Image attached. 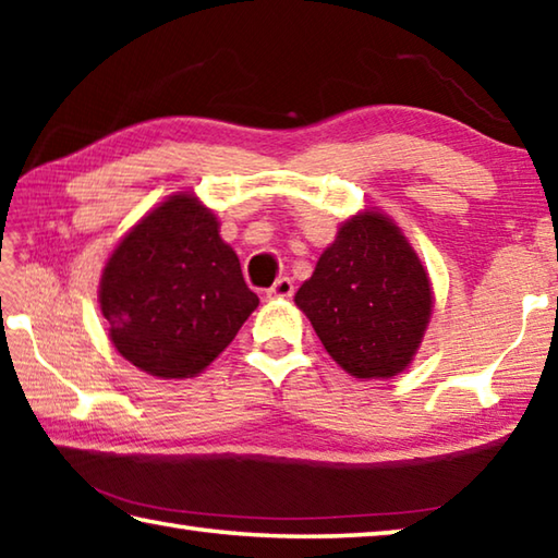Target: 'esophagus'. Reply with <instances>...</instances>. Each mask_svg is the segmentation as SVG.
Masks as SVG:
<instances>
[{
    "instance_id": "1",
    "label": "esophagus",
    "mask_w": 558,
    "mask_h": 558,
    "mask_svg": "<svg viewBox=\"0 0 558 558\" xmlns=\"http://www.w3.org/2000/svg\"><path fill=\"white\" fill-rule=\"evenodd\" d=\"M292 292H295V286H292V280L290 278H280V280H276V286H270L266 290V295L270 300H278V298H290Z\"/></svg>"
}]
</instances>
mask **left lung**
<instances>
[{
	"mask_svg": "<svg viewBox=\"0 0 558 558\" xmlns=\"http://www.w3.org/2000/svg\"><path fill=\"white\" fill-rule=\"evenodd\" d=\"M329 356L356 379L403 372L430 319V282L384 214L349 219L295 295Z\"/></svg>",
	"mask_w": 558,
	"mask_h": 558,
	"instance_id": "obj_1",
	"label": "left lung"
}]
</instances>
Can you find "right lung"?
<instances>
[{
  "label": "right lung",
  "instance_id": "obj_1",
  "mask_svg": "<svg viewBox=\"0 0 558 558\" xmlns=\"http://www.w3.org/2000/svg\"><path fill=\"white\" fill-rule=\"evenodd\" d=\"M256 307L219 221L189 194L149 211L112 251L100 280L112 344L159 379L204 372Z\"/></svg>",
  "mask_w": 558,
  "mask_h": 558
}]
</instances>
